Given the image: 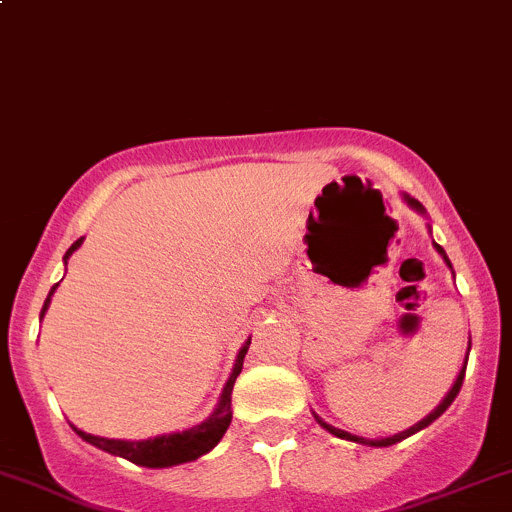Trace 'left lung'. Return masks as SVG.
<instances>
[{
	"label": "left lung",
	"mask_w": 512,
	"mask_h": 512,
	"mask_svg": "<svg viewBox=\"0 0 512 512\" xmlns=\"http://www.w3.org/2000/svg\"><path fill=\"white\" fill-rule=\"evenodd\" d=\"M404 200L406 203L411 205V208L416 210V213H426V210H423V205L418 203V200H414V198H409V195H404ZM436 250H438V255L443 257V260H446V265L451 267V260H448L446 257V252H443V247L441 245H436ZM468 352H471V342H468ZM466 364H468V356H466V361H463V366H461V371H458V376H456V381H453V386H451V391H448L446 396H443V401L441 404L436 406V409L431 411V414H428L426 418H423V421H418L416 426H411V428H406V431H401V433H396V436H389V438H361V436H352V433H347V431H342V428H334V426H329V423H324L322 418H319L317 414H314V418H317V423H322L324 428H327L329 433H334V436L337 438H347V441H354V443H364V446H376V448H386V446H394V443H399V441H404V438H409V436H414V433H418L421 431V428H426V426H431L433 421H436L438 416L443 414V411L448 409V406L453 404V399H456L458 396V391H461V386H463V376H466Z\"/></svg>",
	"instance_id": "8db88e82"
}]
</instances>
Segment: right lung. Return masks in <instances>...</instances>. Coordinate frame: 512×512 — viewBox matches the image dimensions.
Segmentation results:
<instances>
[{
	"instance_id": "1",
	"label": "right lung",
	"mask_w": 512,
	"mask_h": 512,
	"mask_svg": "<svg viewBox=\"0 0 512 512\" xmlns=\"http://www.w3.org/2000/svg\"><path fill=\"white\" fill-rule=\"evenodd\" d=\"M81 242H84V237H79V240H76L74 245L66 250L64 262L69 260L71 252L79 250ZM56 287H59V285L51 287L49 297H46V302H44V309H41V317H44L46 307H49V302H51V294H54ZM247 347H250V339H247L245 347H242L240 354H237L235 369H232V374H230V379H227L223 394H220L218 409H215L213 414L205 418L203 423L188 428V431L168 433V436H156V438H148V441H116V438L91 436V433L79 431L76 426H74V431L79 433V436L84 438L86 443H91V446L101 448V451H106V453H113V456L126 458V461L136 463V466L168 468V466H178V463L195 461V458H200V456H205L208 451H213V448L220 443V438L225 436L227 426H230V421H232V411H230L232 386H235V379L240 376V371H242V359H245Z\"/></svg>"
}]
</instances>
